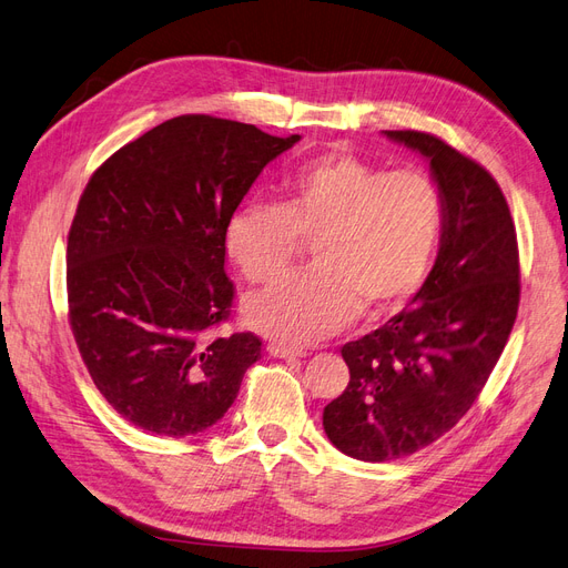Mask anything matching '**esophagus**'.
I'll return each instance as SVG.
<instances>
[{"label": "esophagus", "mask_w": 568, "mask_h": 568, "mask_svg": "<svg viewBox=\"0 0 568 568\" xmlns=\"http://www.w3.org/2000/svg\"><path fill=\"white\" fill-rule=\"evenodd\" d=\"M266 349L273 358H285V361H295V358L304 356L302 349H295V346H285V344H278V342H271Z\"/></svg>", "instance_id": "34e87169"}]
</instances>
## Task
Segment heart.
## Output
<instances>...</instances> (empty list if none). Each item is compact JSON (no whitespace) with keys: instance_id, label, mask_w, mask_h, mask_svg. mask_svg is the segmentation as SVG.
<instances>
[{"instance_id":"heart-1","label":"heart","mask_w":568,"mask_h":568,"mask_svg":"<svg viewBox=\"0 0 568 568\" xmlns=\"http://www.w3.org/2000/svg\"><path fill=\"white\" fill-rule=\"evenodd\" d=\"M283 191V205L245 203L224 229L226 257L250 283L281 278L302 241L314 243V271L247 300L254 331L316 342L361 308H404L425 285L444 231V195L429 174L327 153L292 170Z\"/></svg>"}]
</instances>
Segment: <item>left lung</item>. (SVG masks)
<instances>
[{
	"label": "left lung",
	"mask_w": 568,
	"mask_h": 568,
	"mask_svg": "<svg viewBox=\"0 0 568 568\" xmlns=\"http://www.w3.org/2000/svg\"><path fill=\"white\" fill-rule=\"evenodd\" d=\"M384 134L427 158L444 231L410 304L342 346L352 377L325 406L323 429L363 463L413 455L457 425L496 368L521 290L517 231L498 181L434 134Z\"/></svg>",
	"instance_id": "1"
}]
</instances>
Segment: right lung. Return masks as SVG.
<instances>
[{"mask_svg": "<svg viewBox=\"0 0 568 568\" xmlns=\"http://www.w3.org/2000/svg\"><path fill=\"white\" fill-rule=\"evenodd\" d=\"M297 141L181 115L91 174L68 233V318L97 389L126 423L174 438L203 432L262 358L257 335L210 337L235 297L224 229Z\"/></svg>", "mask_w": 568, "mask_h": 568, "instance_id": "1", "label": "right lung"}]
</instances>
